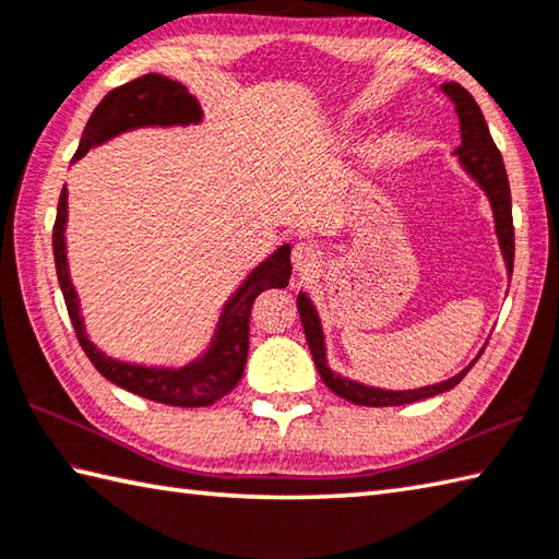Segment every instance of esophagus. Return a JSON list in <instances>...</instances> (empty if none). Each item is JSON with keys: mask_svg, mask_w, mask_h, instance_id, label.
<instances>
[{"mask_svg": "<svg viewBox=\"0 0 559 559\" xmlns=\"http://www.w3.org/2000/svg\"><path fill=\"white\" fill-rule=\"evenodd\" d=\"M321 265V250L313 243H297L292 248V267L299 275H311V272Z\"/></svg>", "mask_w": 559, "mask_h": 559, "instance_id": "1", "label": "esophagus"}]
</instances>
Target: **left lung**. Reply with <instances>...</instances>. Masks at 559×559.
<instances>
[{
    "label": "left lung",
    "mask_w": 559,
    "mask_h": 559,
    "mask_svg": "<svg viewBox=\"0 0 559 559\" xmlns=\"http://www.w3.org/2000/svg\"><path fill=\"white\" fill-rule=\"evenodd\" d=\"M440 92L448 94L450 102L455 104L457 119H460V139L462 143L455 148L457 163L462 170H465L472 180L479 185V189L487 194L493 214V230H497L499 238V250L503 255V265H507V275H513V216H511V189H509V177L507 167H503L501 153L489 133V126L484 121V114L475 97L462 87L457 82H443L440 84ZM297 309L301 316L304 335H307L309 350L313 357L316 370H319L325 386L335 392L338 396L347 399V402L360 404V406H402V404H414L420 399L436 396L450 392L452 386H457L465 374L472 370V365L479 360V355L472 360L465 370L452 374L445 382L418 386V389H382V386H370L365 382H357V379L343 377L333 370L329 365V347H325V333H323V321L319 316V309L311 301L307 292H299L297 297Z\"/></svg>",
    "instance_id": "1"
}]
</instances>
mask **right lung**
Instances as JSON below:
<instances>
[{"label":"right lung","instance_id":"add662e5","mask_svg":"<svg viewBox=\"0 0 559 559\" xmlns=\"http://www.w3.org/2000/svg\"><path fill=\"white\" fill-rule=\"evenodd\" d=\"M204 121V111L199 102L189 94L182 82H175L157 72L135 78L121 87L111 90L97 109L92 111L82 139L78 145L75 160H82L92 148L107 143L116 135L135 129H173V126H199ZM68 189L62 187L56 226H52V255H56L58 282L66 297L70 321L75 325L78 341L90 362L109 379L111 384L126 392L151 399L167 406H212L221 396L234 389L246 370L248 360V323L250 309L258 294L265 289H284L292 277V246H280L272 255L250 270V275L238 284V289L226 299L218 313L212 338L194 360L185 365H143L126 362L99 350L90 341L84 319L80 313V297L70 277L68 265Z\"/></svg>","mask_w":559,"mask_h":559}]
</instances>
